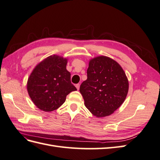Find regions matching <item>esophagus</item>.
Returning <instances> with one entry per match:
<instances>
[{
    "label": "esophagus",
    "instance_id": "obj_1",
    "mask_svg": "<svg viewBox=\"0 0 160 160\" xmlns=\"http://www.w3.org/2000/svg\"><path fill=\"white\" fill-rule=\"evenodd\" d=\"M75 87H76V88L77 89V90H79V88H80V85H79V83H78V84H76Z\"/></svg>",
    "mask_w": 160,
    "mask_h": 160
}]
</instances>
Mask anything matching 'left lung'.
I'll list each match as a JSON object with an SVG mask.
<instances>
[{"label":"left lung","mask_w":160,"mask_h":160,"mask_svg":"<svg viewBox=\"0 0 160 160\" xmlns=\"http://www.w3.org/2000/svg\"><path fill=\"white\" fill-rule=\"evenodd\" d=\"M87 73L79 89L85 107L98 118L112 114L128 93L129 82L122 67L108 57L99 56L89 61Z\"/></svg>","instance_id":"8db88e82"}]
</instances>
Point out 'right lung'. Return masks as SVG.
I'll list each match as a JSON object with an SVG mask.
<instances>
[{
    "label": "right lung",
    "mask_w": 160,
    "mask_h": 160,
    "mask_svg": "<svg viewBox=\"0 0 160 160\" xmlns=\"http://www.w3.org/2000/svg\"><path fill=\"white\" fill-rule=\"evenodd\" d=\"M67 59L51 55L40 62L31 73L27 91L37 107L49 112L64 103L66 97L76 91L71 82V73L67 70Z\"/></svg>",
    "instance_id": "obj_1"
}]
</instances>
